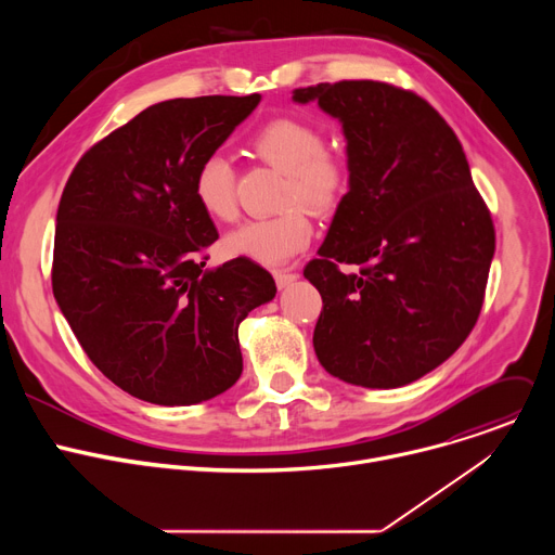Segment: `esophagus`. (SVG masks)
<instances>
[{
  "label": "esophagus",
  "instance_id": "34e87169",
  "mask_svg": "<svg viewBox=\"0 0 555 555\" xmlns=\"http://www.w3.org/2000/svg\"><path fill=\"white\" fill-rule=\"evenodd\" d=\"M298 279V274L296 272H292V270H285V268H279V270H274V281H276V285L283 289V287H287L289 283H294Z\"/></svg>",
  "mask_w": 555,
  "mask_h": 555
}]
</instances>
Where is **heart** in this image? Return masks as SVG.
<instances>
[{"instance_id": "1", "label": "heart", "mask_w": 555, "mask_h": 555, "mask_svg": "<svg viewBox=\"0 0 555 555\" xmlns=\"http://www.w3.org/2000/svg\"><path fill=\"white\" fill-rule=\"evenodd\" d=\"M257 157L281 173L283 210L242 223L225 236L228 253L259 263H281L302 250L311 240L315 212L336 210L351 186V163L343 149L325 146L323 131L294 116L266 122L250 140ZM193 193L202 210L217 221L236 217L234 171L223 155H208L193 178Z\"/></svg>"}]
</instances>
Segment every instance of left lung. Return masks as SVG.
<instances>
[{
  "instance_id": "8db88e82",
  "label": "left lung",
  "mask_w": 555,
  "mask_h": 555,
  "mask_svg": "<svg viewBox=\"0 0 555 555\" xmlns=\"http://www.w3.org/2000/svg\"><path fill=\"white\" fill-rule=\"evenodd\" d=\"M294 101L343 122L351 163L349 193L302 270L323 296L315 356L356 386L411 384L479 321L496 248L490 208L456 133L415 92L338 81Z\"/></svg>"
}]
</instances>
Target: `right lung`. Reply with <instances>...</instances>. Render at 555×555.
<instances>
[{
  "mask_svg": "<svg viewBox=\"0 0 555 555\" xmlns=\"http://www.w3.org/2000/svg\"><path fill=\"white\" fill-rule=\"evenodd\" d=\"M261 96L146 107L76 163L56 210L52 292L94 366L138 400L206 402L242 375L240 323L274 298L236 257L206 270L217 228L193 178Z\"/></svg>",
  "mask_w": 555,
  "mask_h": 555,
  "instance_id": "add662e5",
  "label": "right lung"
}]
</instances>
